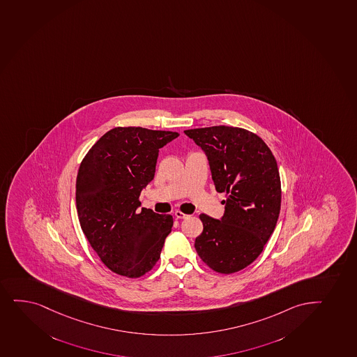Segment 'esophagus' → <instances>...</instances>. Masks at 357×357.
Segmentation results:
<instances>
[{
	"instance_id": "obj_1",
	"label": "esophagus",
	"mask_w": 357,
	"mask_h": 357,
	"mask_svg": "<svg viewBox=\"0 0 357 357\" xmlns=\"http://www.w3.org/2000/svg\"><path fill=\"white\" fill-rule=\"evenodd\" d=\"M174 216H176V218H179V220H184V218L188 217V215H186V213H181V211H176V213H174Z\"/></svg>"
}]
</instances>
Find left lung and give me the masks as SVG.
Segmentation results:
<instances>
[{"instance_id": "obj_1", "label": "left lung", "mask_w": 357, "mask_h": 357, "mask_svg": "<svg viewBox=\"0 0 357 357\" xmlns=\"http://www.w3.org/2000/svg\"><path fill=\"white\" fill-rule=\"evenodd\" d=\"M185 134L208 158L217 192H225L220 220L202 213L198 255L215 272L231 274L257 260L280 213L277 160L257 134L227 126L188 129Z\"/></svg>"}]
</instances>
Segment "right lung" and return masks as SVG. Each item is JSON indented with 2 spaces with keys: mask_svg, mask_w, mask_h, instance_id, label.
I'll use <instances>...</instances> for the list:
<instances>
[{
  "mask_svg": "<svg viewBox=\"0 0 357 357\" xmlns=\"http://www.w3.org/2000/svg\"><path fill=\"white\" fill-rule=\"evenodd\" d=\"M178 137L176 132L117 127L105 132L80 164V227L102 262L116 274L141 277L160 259L173 217L140 210L139 197L154 178L159 149Z\"/></svg>",
  "mask_w": 357,
  "mask_h": 357,
  "instance_id": "obj_1",
  "label": "right lung"
}]
</instances>
